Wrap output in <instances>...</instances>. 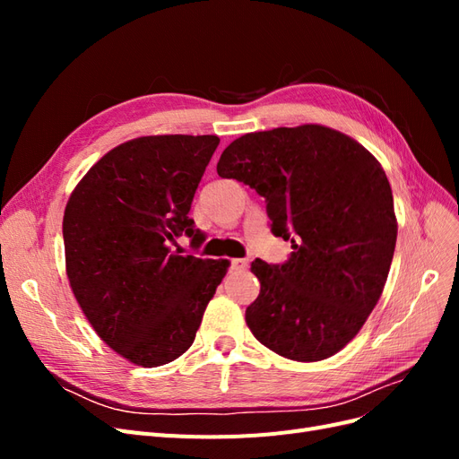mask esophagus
<instances>
[{
  "label": "esophagus",
  "instance_id": "34e87169",
  "mask_svg": "<svg viewBox=\"0 0 459 459\" xmlns=\"http://www.w3.org/2000/svg\"><path fill=\"white\" fill-rule=\"evenodd\" d=\"M230 266H231L233 272H243V270L248 268V260L247 258H233L230 262Z\"/></svg>",
  "mask_w": 459,
  "mask_h": 459
}]
</instances>
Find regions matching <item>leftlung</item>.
I'll return each instance as SVG.
<instances>
[{
  "label": "left lung",
  "mask_w": 459,
  "mask_h": 459,
  "mask_svg": "<svg viewBox=\"0 0 459 459\" xmlns=\"http://www.w3.org/2000/svg\"><path fill=\"white\" fill-rule=\"evenodd\" d=\"M218 176L266 199L283 264L256 258L258 299L245 319L270 351L297 362L337 354L377 304L396 245L393 191L381 164L352 137L317 124L245 134Z\"/></svg>",
  "instance_id": "8db88e82"
}]
</instances>
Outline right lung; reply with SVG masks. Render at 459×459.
Instances as JSON below:
<instances>
[{
  "instance_id": "obj_1",
  "label": "right lung",
  "mask_w": 459,
  "mask_h": 459,
  "mask_svg": "<svg viewBox=\"0 0 459 459\" xmlns=\"http://www.w3.org/2000/svg\"><path fill=\"white\" fill-rule=\"evenodd\" d=\"M218 135H147L97 160L65 208L66 275L88 322L135 366L157 368L195 341L230 262L172 251L199 245L189 218Z\"/></svg>"
}]
</instances>
